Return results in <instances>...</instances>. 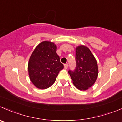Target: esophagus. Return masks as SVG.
<instances>
[{"label": "esophagus", "instance_id": "1", "mask_svg": "<svg viewBox=\"0 0 122 122\" xmlns=\"http://www.w3.org/2000/svg\"><path fill=\"white\" fill-rule=\"evenodd\" d=\"M64 68L65 69H67V68H68V64H66L64 65Z\"/></svg>", "mask_w": 122, "mask_h": 122}]
</instances>
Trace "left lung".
<instances>
[{
	"label": "left lung",
	"mask_w": 122,
	"mask_h": 122,
	"mask_svg": "<svg viewBox=\"0 0 122 122\" xmlns=\"http://www.w3.org/2000/svg\"><path fill=\"white\" fill-rule=\"evenodd\" d=\"M76 67L68 71L74 86L80 91H86L94 85L98 75V67L95 56L87 47L76 48Z\"/></svg>",
	"instance_id": "8db88e82"
}]
</instances>
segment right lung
<instances>
[{
    "label": "right lung",
    "instance_id": "obj_1",
    "mask_svg": "<svg viewBox=\"0 0 122 122\" xmlns=\"http://www.w3.org/2000/svg\"><path fill=\"white\" fill-rule=\"evenodd\" d=\"M64 66L56 54V45L50 41H43L34 49L28 63L29 77L40 89H45L54 84Z\"/></svg>",
    "mask_w": 122,
    "mask_h": 122
}]
</instances>
